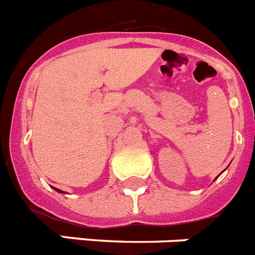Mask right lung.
<instances>
[{
	"instance_id": "1",
	"label": "right lung",
	"mask_w": 255,
	"mask_h": 255,
	"mask_svg": "<svg viewBox=\"0 0 255 255\" xmlns=\"http://www.w3.org/2000/svg\"><path fill=\"white\" fill-rule=\"evenodd\" d=\"M54 190H56L57 192H64V191H61V190H59V189H56V187H54Z\"/></svg>"
}]
</instances>
